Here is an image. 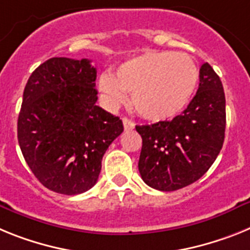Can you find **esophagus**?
<instances>
[{
	"mask_svg": "<svg viewBox=\"0 0 250 250\" xmlns=\"http://www.w3.org/2000/svg\"><path fill=\"white\" fill-rule=\"evenodd\" d=\"M123 125H125V131H132L134 128V123L132 122L131 119H128V118H123Z\"/></svg>",
	"mask_w": 250,
	"mask_h": 250,
	"instance_id": "esophagus-1",
	"label": "esophagus"
}]
</instances>
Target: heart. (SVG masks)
I'll use <instances>...</instances> for the list:
<instances>
[{"instance_id": "heart-1", "label": "heart", "mask_w": 250, "mask_h": 250, "mask_svg": "<svg viewBox=\"0 0 250 250\" xmlns=\"http://www.w3.org/2000/svg\"><path fill=\"white\" fill-rule=\"evenodd\" d=\"M199 83V69L186 54L149 51L122 62L98 85L108 105L117 107L132 93V105L142 118L164 122L188 105Z\"/></svg>"}]
</instances>
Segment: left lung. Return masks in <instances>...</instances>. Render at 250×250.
<instances>
[{"mask_svg": "<svg viewBox=\"0 0 250 250\" xmlns=\"http://www.w3.org/2000/svg\"><path fill=\"white\" fill-rule=\"evenodd\" d=\"M192 101L171 121L136 125L142 137L138 170L147 185L175 191L200 179L218 157L225 137V94L218 74L201 65Z\"/></svg>", "mask_w": 250, "mask_h": 250, "instance_id": "obj_1", "label": "left lung"}]
</instances>
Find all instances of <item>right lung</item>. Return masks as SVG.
Returning a JSON list of instances; mask_svg holds the SVG:
<instances>
[{
  "instance_id": "1",
  "label": "right lung",
  "mask_w": 250,
  "mask_h": 250,
  "mask_svg": "<svg viewBox=\"0 0 250 250\" xmlns=\"http://www.w3.org/2000/svg\"><path fill=\"white\" fill-rule=\"evenodd\" d=\"M95 79L90 60L51 58L32 71L23 90L19 145L35 177L58 194L92 188L104 153L123 132L118 117L95 105Z\"/></svg>"
}]
</instances>
